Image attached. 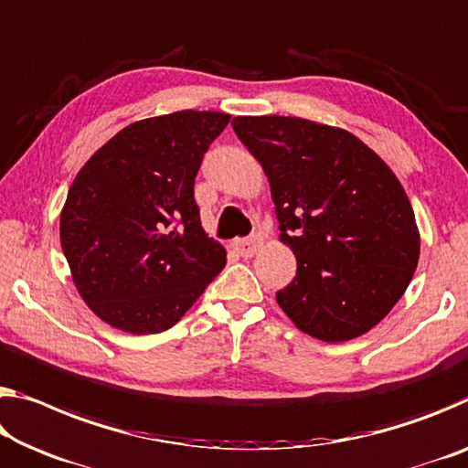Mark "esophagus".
<instances>
[{
  "label": "esophagus",
  "instance_id": "obj_1",
  "mask_svg": "<svg viewBox=\"0 0 468 468\" xmlns=\"http://www.w3.org/2000/svg\"><path fill=\"white\" fill-rule=\"evenodd\" d=\"M261 243H262L261 237L251 235V237H246V239H235L233 241V250L241 258H251L258 251V248H261Z\"/></svg>",
  "mask_w": 468,
  "mask_h": 468
}]
</instances>
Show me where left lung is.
Returning <instances> with one entry per match:
<instances>
[{"label":"left lung","mask_w":468,"mask_h":468,"mask_svg":"<svg viewBox=\"0 0 468 468\" xmlns=\"http://www.w3.org/2000/svg\"><path fill=\"white\" fill-rule=\"evenodd\" d=\"M231 124L264 168L279 239L298 261L279 306L329 344L373 329L404 295L420 254L398 176L344 129L293 116H237Z\"/></svg>","instance_id":"1"}]
</instances>
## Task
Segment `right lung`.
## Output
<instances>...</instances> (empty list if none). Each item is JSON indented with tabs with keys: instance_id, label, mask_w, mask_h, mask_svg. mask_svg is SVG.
Masks as SVG:
<instances>
[{
	"instance_id": "obj_1",
	"label": "right lung",
	"mask_w": 468,
	"mask_h": 468,
	"mask_svg": "<svg viewBox=\"0 0 468 468\" xmlns=\"http://www.w3.org/2000/svg\"><path fill=\"white\" fill-rule=\"evenodd\" d=\"M231 121L181 112L118 131L79 170L60 214V243L80 298L110 327H173L225 269L194 197L204 154Z\"/></svg>"
}]
</instances>
